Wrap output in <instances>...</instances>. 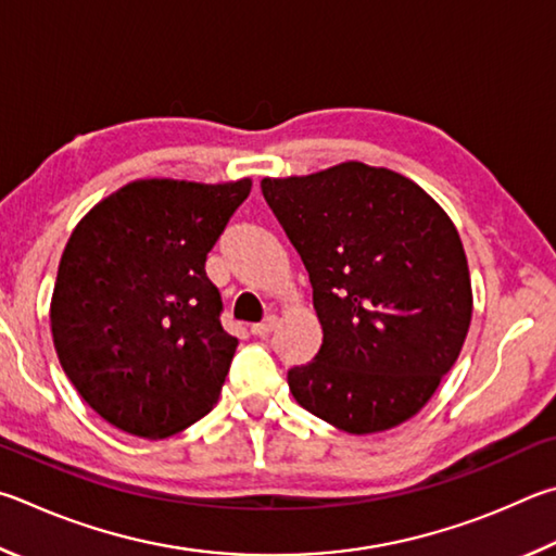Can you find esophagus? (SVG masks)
<instances>
[{"instance_id":"1","label":"esophagus","mask_w":556,"mask_h":556,"mask_svg":"<svg viewBox=\"0 0 556 556\" xmlns=\"http://www.w3.org/2000/svg\"><path fill=\"white\" fill-rule=\"evenodd\" d=\"M278 327V317L276 315H270V317H266L263 319V323H258V325H251V332L253 334H258V337H266V334H270L273 329Z\"/></svg>"}]
</instances>
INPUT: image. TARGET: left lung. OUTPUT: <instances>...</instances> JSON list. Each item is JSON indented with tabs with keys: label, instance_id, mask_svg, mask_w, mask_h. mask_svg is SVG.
<instances>
[{
	"label": "left lung",
	"instance_id": "8db88e82",
	"mask_svg": "<svg viewBox=\"0 0 556 556\" xmlns=\"http://www.w3.org/2000/svg\"><path fill=\"white\" fill-rule=\"evenodd\" d=\"M261 190L305 263L323 325L317 356L288 371L290 393L349 434L410 420L471 325L469 263L450 214L405 175L358 161L263 178Z\"/></svg>",
	"mask_w": 556,
	"mask_h": 556
}]
</instances>
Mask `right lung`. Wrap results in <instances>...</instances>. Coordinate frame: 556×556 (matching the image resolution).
Wrapping results in <instances>:
<instances>
[{
    "label": "right lung",
    "instance_id": "obj_1",
    "mask_svg": "<svg viewBox=\"0 0 556 556\" xmlns=\"http://www.w3.org/2000/svg\"><path fill=\"white\" fill-rule=\"evenodd\" d=\"M251 178H146L106 194L67 239L51 298L65 376L116 430L163 440L219 401L239 339L204 263Z\"/></svg>",
    "mask_w": 556,
    "mask_h": 556
}]
</instances>
